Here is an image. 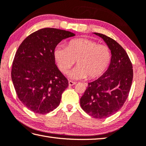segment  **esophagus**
Masks as SVG:
<instances>
[{
  "label": "esophagus",
  "mask_w": 146,
  "mask_h": 146,
  "mask_svg": "<svg viewBox=\"0 0 146 146\" xmlns=\"http://www.w3.org/2000/svg\"><path fill=\"white\" fill-rule=\"evenodd\" d=\"M76 84V82H73L72 81H68V85H69V86H73V85H75Z\"/></svg>",
  "instance_id": "esophagus-1"
}]
</instances>
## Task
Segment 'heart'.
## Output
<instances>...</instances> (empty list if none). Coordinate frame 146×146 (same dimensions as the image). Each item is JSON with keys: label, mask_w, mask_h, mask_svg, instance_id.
Masks as SVG:
<instances>
[{"label": "heart", "mask_w": 146, "mask_h": 146, "mask_svg": "<svg viewBox=\"0 0 146 146\" xmlns=\"http://www.w3.org/2000/svg\"><path fill=\"white\" fill-rule=\"evenodd\" d=\"M54 56L64 74L68 72L77 60L78 65L68 74L69 78L75 80L88 76L90 79L98 78L106 70L111 60V52L108 46L87 39L70 40L67 47L58 46Z\"/></svg>", "instance_id": "b5f03b06"}]
</instances>
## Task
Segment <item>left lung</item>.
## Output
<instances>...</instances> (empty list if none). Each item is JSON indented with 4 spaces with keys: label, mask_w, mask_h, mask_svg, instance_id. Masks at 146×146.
I'll use <instances>...</instances> for the list:
<instances>
[{
    "label": "left lung",
    "mask_w": 146,
    "mask_h": 146,
    "mask_svg": "<svg viewBox=\"0 0 146 146\" xmlns=\"http://www.w3.org/2000/svg\"><path fill=\"white\" fill-rule=\"evenodd\" d=\"M101 37L111 52V60L102 76L88 86L80 99L84 111L93 117H108L121 108L127 98L133 80V67L125 50L116 40L94 33Z\"/></svg>",
    "instance_id": "8db88e82"
}]
</instances>
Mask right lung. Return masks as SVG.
<instances>
[{"label": "right lung", "instance_id": "add662e5", "mask_svg": "<svg viewBox=\"0 0 146 146\" xmlns=\"http://www.w3.org/2000/svg\"><path fill=\"white\" fill-rule=\"evenodd\" d=\"M74 35L64 30L42 29L19 46L13 62L12 81L20 100L35 113H48L59 106L68 82L55 64L54 51L63 39Z\"/></svg>", "mask_w": 146, "mask_h": 146}]
</instances>
